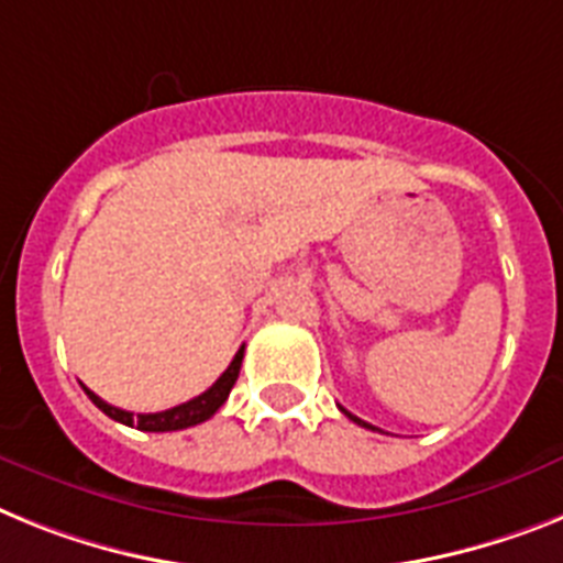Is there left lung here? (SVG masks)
<instances>
[{
	"mask_svg": "<svg viewBox=\"0 0 563 563\" xmlns=\"http://www.w3.org/2000/svg\"><path fill=\"white\" fill-rule=\"evenodd\" d=\"M340 412H343V415H346V418H352V420H354V423H357V427H366V429H375V427H372V423H366V420H361V418H354V415H352V412H346V409H343V406H340Z\"/></svg>",
	"mask_w": 563,
	"mask_h": 563,
	"instance_id": "left-lung-1",
	"label": "left lung"
}]
</instances>
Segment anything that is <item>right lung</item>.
<instances>
[{
	"label": "right lung",
	"mask_w": 563,
	"mask_h": 563,
	"mask_svg": "<svg viewBox=\"0 0 563 563\" xmlns=\"http://www.w3.org/2000/svg\"><path fill=\"white\" fill-rule=\"evenodd\" d=\"M243 349L245 346H240V352L234 354V361L229 363V369L217 377L214 386H209V389L202 391V395L186 400V404L174 406V409H165V412L134 415V412H125V409H117V406L106 404V400L97 398L91 389H85V395H88V398H91L93 404H97L99 409L108 415V418L120 420V423H125V427L143 429V432H177V429L197 427V423H202V420H209L211 415H214L217 409L225 404V398H229L231 386H234V380H238V375H240Z\"/></svg>",
	"instance_id": "right-lung-1"
}]
</instances>
